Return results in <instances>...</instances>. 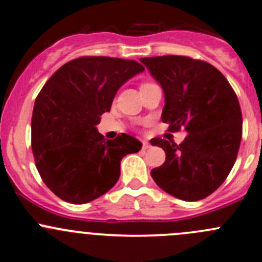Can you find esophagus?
Segmentation results:
<instances>
[{
	"instance_id": "obj_1",
	"label": "esophagus",
	"mask_w": 262,
	"mask_h": 262,
	"mask_svg": "<svg viewBox=\"0 0 262 262\" xmlns=\"http://www.w3.org/2000/svg\"><path fill=\"white\" fill-rule=\"evenodd\" d=\"M148 147H150V143L146 141V140H143V141H142V148H143V150H147Z\"/></svg>"
}]
</instances>
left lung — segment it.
Masks as SVG:
<instances>
[{
	"label": "left lung",
	"mask_w": 262,
	"mask_h": 262,
	"mask_svg": "<svg viewBox=\"0 0 262 262\" xmlns=\"http://www.w3.org/2000/svg\"><path fill=\"white\" fill-rule=\"evenodd\" d=\"M140 61L162 87V122L188 132L180 145L156 137L164 165L151 170L157 186L173 198L199 201L221 186L236 161L243 115L229 81L212 64L186 56H159Z\"/></svg>",
	"instance_id": "1"
}]
</instances>
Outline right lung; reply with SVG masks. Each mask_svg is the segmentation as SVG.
Masks as SVG:
<instances>
[{"mask_svg":"<svg viewBox=\"0 0 262 262\" xmlns=\"http://www.w3.org/2000/svg\"><path fill=\"white\" fill-rule=\"evenodd\" d=\"M143 71L132 60L80 57L42 87L31 122L32 151L43 182L63 201L81 205L105 195L119 180L121 160L141 150L130 135L106 140L96 125L120 87Z\"/></svg>","mask_w":262,"mask_h":262,"instance_id":"obj_1","label":"right lung"}]
</instances>
